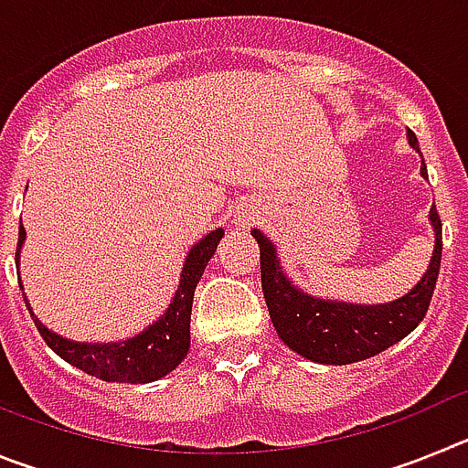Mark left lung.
<instances>
[{"mask_svg": "<svg viewBox=\"0 0 468 468\" xmlns=\"http://www.w3.org/2000/svg\"><path fill=\"white\" fill-rule=\"evenodd\" d=\"M408 140L420 152V143L412 131H408ZM421 176L429 177L427 166H421ZM429 218L436 231V248L427 274L408 295L378 307L325 302L300 292L281 271L270 239L253 229V237L258 239L260 246L264 302L281 340L309 361L346 366V363L366 361L412 333L421 318L427 316L441 271V255H443V225L436 206Z\"/></svg>", "mask_w": 468, "mask_h": 468, "instance_id": "1", "label": "left lung"}]
</instances>
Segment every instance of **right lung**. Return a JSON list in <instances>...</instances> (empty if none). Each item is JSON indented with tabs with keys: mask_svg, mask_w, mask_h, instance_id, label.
I'll return each instance as SVG.
<instances>
[{
	"mask_svg": "<svg viewBox=\"0 0 468 468\" xmlns=\"http://www.w3.org/2000/svg\"><path fill=\"white\" fill-rule=\"evenodd\" d=\"M222 229L210 231L208 237H204L197 246L192 248V253L187 255V262L183 267V276H180V285L173 297L171 307L164 316L156 321L154 325L140 333L138 337L126 342H114V345H80V342H69L60 335L51 333L47 325H41L37 316L32 314L37 330L44 337L48 346L56 351L63 361L72 363L74 367H80L84 373L93 375L105 382H131V384H144L154 382V379L164 378L187 356L189 351V316H192V300L194 288H197L198 279L204 274L206 264L213 258L215 248L220 243ZM25 239V229L20 225L18 229V250L20 243ZM18 250H16V260H18ZM20 285V281H18Z\"/></svg>",
	"mask_w": 468,
	"mask_h": 468,
	"instance_id": "obj_1",
	"label": "right lung"
}]
</instances>
